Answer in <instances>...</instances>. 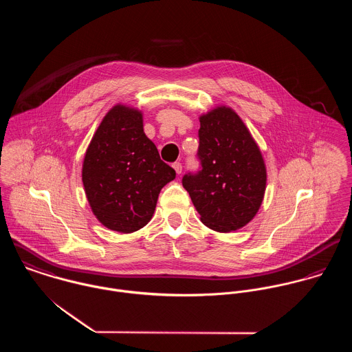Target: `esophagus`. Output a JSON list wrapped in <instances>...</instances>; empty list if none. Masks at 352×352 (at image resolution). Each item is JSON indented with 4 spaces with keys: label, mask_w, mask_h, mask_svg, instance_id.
<instances>
[{
    "label": "esophagus",
    "mask_w": 352,
    "mask_h": 352,
    "mask_svg": "<svg viewBox=\"0 0 352 352\" xmlns=\"http://www.w3.org/2000/svg\"><path fill=\"white\" fill-rule=\"evenodd\" d=\"M172 166H173V169H175V172H176L177 175H180V173H182L183 166H182V164H180V162H175Z\"/></svg>",
    "instance_id": "obj_1"
}]
</instances>
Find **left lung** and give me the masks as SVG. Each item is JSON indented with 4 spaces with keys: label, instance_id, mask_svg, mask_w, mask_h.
<instances>
[{
    "label": "left lung",
    "instance_id": "obj_1",
    "mask_svg": "<svg viewBox=\"0 0 352 352\" xmlns=\"http://www.w3.org/2000/svg\"><path fill=\"white\" fill-rule=\"evenodd\" d=\"M198 175H186L183 187L201 221L219 233L239 230L257 214L265 194L267 168L261 151L239 113L217 105L199 116Z\"/></svg>",
    "mask_w": 352,
    "mask_h": 352
}]
</instances>
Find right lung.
Instances as JSON below:
<instances>
[{"instance_id":"right-lung-1","label":"right lung","mask_w":352,"mask_h":352,"mask_svg":"<svg viewBox=\"0 0 352 352\" xmlns=\"http://www.w3.org/2000/svg\"><path fill=\"white\" fill-rule=\"evenodd\" d=\"M82 184L102 226L133 233L151 221L160 191L176 177L144 131V112L118 102L102 118L82 162Z\"/></svg>"}]
</instances>
